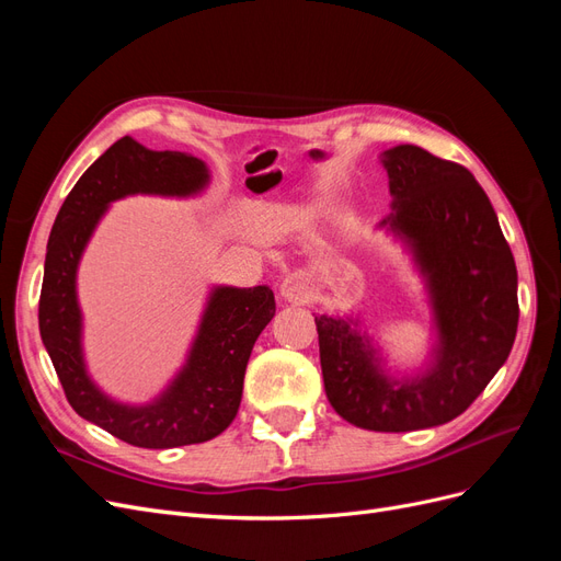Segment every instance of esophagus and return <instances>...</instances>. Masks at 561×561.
Returning <instances> with one entry per match:
<instances>
[{
	"label": "esophagus",
	"instance_id": "1",
	"mask_svg": "<svg viewBox=\"0 0 561 561\" xmlns=\"http://www.w3.org/2000/svg\"><path fill=\"white\" fill-rule=\"evenodd\" d=\"M280 295H283V299H287V301H299V304H304V301H309L311 297H313V287H311V283L304 278V276H297V274H293V276H287L283 283H280Z\"/></svg>",
	"mask_w": 561,
	"mask_h": 561
}]
</instances>
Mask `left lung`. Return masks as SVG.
<instances>
[{
	"mask_svg": "<svg viewBox=\"0 0 561 561\" xmlns=\"http://www.w3.org/2000/svg\"><path fill=\"white\" fill-rule=\"evenodd\" d=\"M393 196L381 227L410 250L435 320L431 360L393 375L360 320L316 316L320 367L334 412L365 431L433 428L463 414L511 355L517 334V266L468 168L416 145L386 149Z\"/></svg>",
	"mask_w": 561,
	"mask_h": 561,
	"instance_id": "left-lung-1",
	"label": "left lung"
}]
</instances>
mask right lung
Wrapping results in <instances>:
<instances>
[{
    "label": "right lung",
    "instance_id": "add662e5",
    "mask_svg": "<svg viewBox=\"0 0 561 561\" xmlns=\"http://www.w3.org/2000/svg\"><path fill=\"white\" fill-rule=\"evenodd\" d=\"M210 182L208 165L184 151H151L116 140L67 194L48 236L39 297L42 342L67 402L133 447L171 449L208 443L239 412L250 353L276 313L271 287L215 285L186 363L147 404L112 400L89 377L81 346L77 268L110 203L133 194L194 196Z\"/></svg>",
    "mask_w": 561,
    "mask_h": 561
}]
</instances>
